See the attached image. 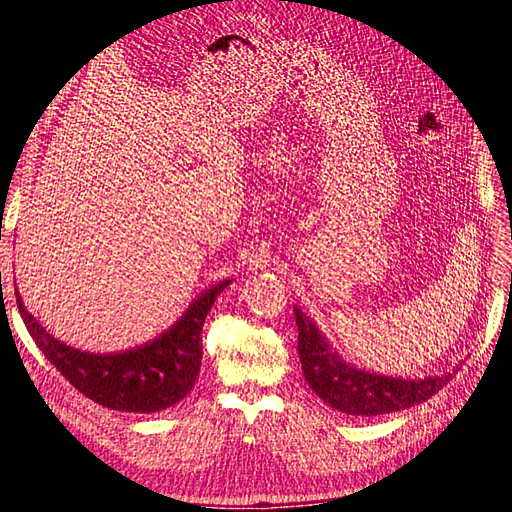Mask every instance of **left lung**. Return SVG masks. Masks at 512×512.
Segmentation results:
<instances>
[{
	"instance_id": "8db88e82",
	"label": "left lung",
	"mask_w": 512,
	"mask_h": 512,
	"mask_svg": "<svg viewBox=\"0 0 512 512\" xmlns=\"http://www.w3.org/2000/svg\"><path fill=\"white\" fill-rule=\"evenodd\" d=\"M299 327V359L303 376L324 404L350 416H378L423 404L436 395L453 374L404 380L352 367L339 356L316 324L294 305Z\"/></svg>"
}]
</instances>
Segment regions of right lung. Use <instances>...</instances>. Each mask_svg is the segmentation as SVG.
<instances>
[{
    "mask_svg": "<svg viewBox=\"0 0 512 512\" xmlns=\"http://www.w3.org/2000/svg\"><path fill=\"white\" fill-rule=\"evenodd\" d=\"M228 284L230 280H224L205 290L153 342L113 354L83 352L59 342L27 312L19 292L17 305L36 346L76 391L108 410L151 414L179 404L194 389L203 359L200 333L215 299Z\"/></svg>",
    "mask_w": 512,
    "mask_h": 512,
    "instance_id": "1",
    "label": "right lung"
}]
</instances>
